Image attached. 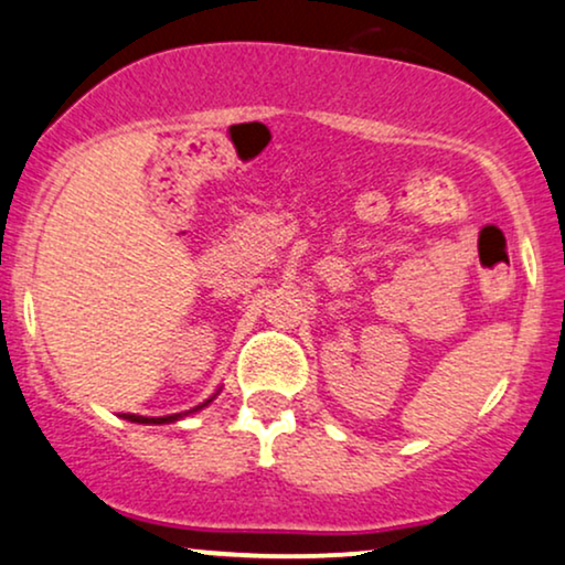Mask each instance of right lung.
<instances>
[{
	"instance_id": "obj_1",
	"label": "right lung",
	"mask_w": 565,
	"mask_h": 565,
	"mask_svg": "<svg viewBox=\"0 0 565 565\" xmlns=\"http://www.w3.org/2000/svg\"><path fill=\"white\" fill-rule=\"evenodd\" d=\"M209 401H212V398H209ZM209 401H206V403H209ZM206 403H201V406H196L193 411L204 408ZM185 414H188V411H185ZM180 416H183V414H172V416H136V414H128V419H130V422H138V424H170V422H178Z\"/></svg>"
}]
</instances>
